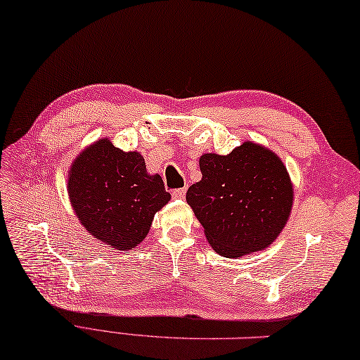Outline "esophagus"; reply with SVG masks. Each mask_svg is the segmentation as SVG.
I'll list each match as a JSON object with an SVG mask.
<instances>
[{
	"mask_svg": "<svg viewBox=\"0 0 360 360\" xmlns=\"http://www.w3.org/2000/svg\"><path fill=\"white\" fill-rule=\"evenodd\" d=\"M185 195H186V188H180V189H175V191H172V198L177 200L185 199Z\"/></svg>",
	"mask_w": 360,
	"mask_h": 360,
	"instance_id": "esophagus-1",
	"label": "esophagus"
}]
</instances>
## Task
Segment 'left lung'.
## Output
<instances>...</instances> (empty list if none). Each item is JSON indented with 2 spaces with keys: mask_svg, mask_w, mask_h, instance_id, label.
<instances>
[{
  "mask_svg": "<svg viewBox=\"0 0 360 360\" xmlns=\"http://www.w3.org/2000/svg\"><path fill=\"white\" fill-rule=\"evenodd\" d=\"M199 166L202 180L188 188L186 202L212 248L227 259L268 248L293 207L282 160L248 141L229 155L203 153Z\"/></svg>",
  "mask_w": 360,
  "mask_h": 360,
  "instance_id": "8db88e82",
  "label": "left lung"
}]
</instances>
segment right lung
<instances>
[{
	"instance_id": "right-lung-1",
	"label": "right lung",
	"mask_w": 360,
	"mask_h": 360,
	"mask_svg": "<svg viewBox=\"0 0 360 360\" xmlns=\"http://www.w3.org/2000/svg\"><path fill=\"white\" fill-rule=\"evenodd\" d=\"M67 189L87 232L117 250L136 248L155 213L171 200L160 175L147 172L141 153L120 150L108 138L75 158Z\"/></svg>"
}]
</instances>
